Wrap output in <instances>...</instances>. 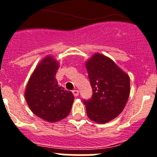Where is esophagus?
Here are the masks:
<instances>
[{
  "mask_svg": "<svg viewBox=\"0 0 157 157\" xmlns=\"http://www.w3.org/2000/svg\"><path fill=\"white\" fill-rule=\"evenodd\" d=\"M72 93H73V94H74L75 97H78V90H75L72 91Z\"/></svg>",
  "mask_w": 157,
  "mask_h": 157,
  "instance_id": "34e87169",
  "label": "esophagus"
}]
</instances>
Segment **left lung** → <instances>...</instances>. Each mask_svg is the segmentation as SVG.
<instances>
[{"mask_svg":"<svg viewBox=\"0 0 157 157\" xmlns=\"http://www.w3.org/2000/svg\"><path fill=\"white\" fill-rule=\"evenodd\" d=\"M93 94L83 100L88 117L105 123L120 114L130 95V78L112 59L97 53L86 62Z\"/></svg>","mask_w":157,"mask_h":157,"instance_id":"1","label":"left lung"}]
</instances>
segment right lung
I'll return each instance as SVG.
<instances>
[{
  "mask_svg": "<svg viewBox=\"0 0 157 157\" xmlns=\"http://www.w3.org/2000/svg\"><path fill=\"white\" fill-rule=\"evenodd\" d=\"M57 63L50 56L41 61L27 83L25 98L34 115L48 122H56L68 116L74 96L58 85Z\"/></svg>",
  "mask_w": 157,
  "mask_h": 157,
  "instance_id": "obj_1",
  "label": "right lung"
}]
</instances>
